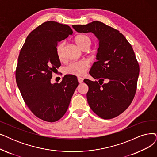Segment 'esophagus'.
<instances>
[{
  "instance_id": "1",
  "label": "esophagus",
  "mask_w": 157,
  "mask_h": 157,
  "mask_svg": "<svg viewBox=\"0 0 157 157\" xmlns=\"http://www.w3.org/2000/svg\"><path fill=\"white\" fill-rule=\"evenodd\" d=\"M77 78H78V81L79 83L81 84V83L83 82V80H84L83 78H82V77H78Z\"/></svg>"
}]
</instances>
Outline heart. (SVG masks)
<instances>
[{
	"label": "heart",
	"instance_id": "heart-1",
	"mask_svg": "<svg viewBox=\"0 0 157 157\" xmlns=\"http://www.w3.org/2000/svg\"><path fill=\"white\" fill-rule=\"evenodd\" d=\"M77 45L82 50L88 49L91 45V40L88 36L86 35H79L75 39ZM64 43H60L57 46V54L60 59L62 58V51H63ZM89 67V63L86 60H80L78 62H71L68 64L64 69V72L68 75L75 76L83 75Z\"/></svg>",
	"mask_w": 157,
	"mask_h": 157
}]
</instances>
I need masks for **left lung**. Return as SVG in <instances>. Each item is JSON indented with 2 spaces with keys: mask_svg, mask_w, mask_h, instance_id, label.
<instances>
[{
  "mask_svg": "<svg viewBox=\"0 0 157 157\" xmlns=\"http://www.w3.org/2000/svg\"><path fill=\"white\" fill-rule=\"evenodd\" d=\"M79 33H92L98 40L97 62L90 75L97 81L84 79L89 87L87 100L93 111L104 119L118 116L126 110L135 97L139 65L132 46L122 33L103 22L73 25ZM109 80L103 84L104 79Z\"/></svg>",
  "mask_w": 157,
  "mask_h": 157,
  "instance_id": "1",
  "label": "left lung"
}]
</instances>
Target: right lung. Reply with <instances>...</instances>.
Returning <instances> with one entry per match:
<instances>
[{
  "mask_svg": "<svg viewBox=\"0 0 157 157\" xmlns=\"http://www.w3.org/2000/svg\"><path fill=\"white\" fill-rule=\"evenodd\" d=\"M72 34L67 25L44 22L28 35L18 56L17 86L31 112L46 122H54L64 116L78 86L72 75H65L60 84L51 83L53 72L60 66L57 43Z\"/></svg>",
  "mask_w": 157,
  "mask_h": 157,
  "instance_id": "obj_1",
  "label": "right lung"
}]
</instances>
